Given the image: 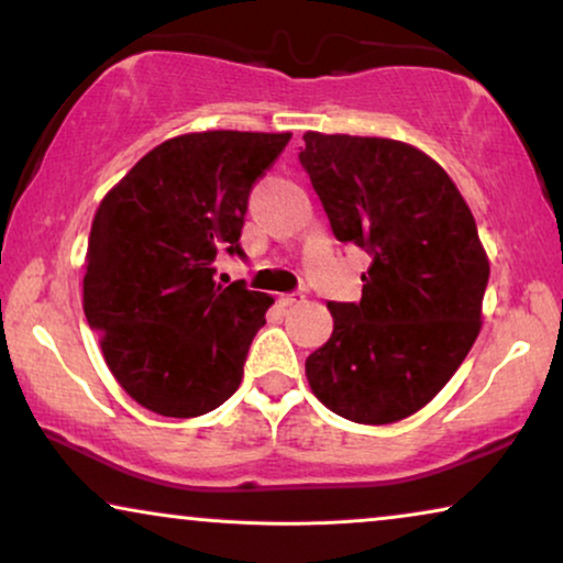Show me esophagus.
Instances as JSON below:
<instances>
[{"mask_svg":"<svg viewBox=\"0 0 563 563\" xmlns=\"http://www.w3.org/2000/svg\"><path fill=\"white\" fill-rule=\"evenodd\" d=\"M305 299V295H299V291H291V295H282L279 297V305L282 307H291V305H299Z\"/></svg>","mask_w":563,"mask_h":563,"instance_id":"34e87169","label":"esophagus"}]
</instances>
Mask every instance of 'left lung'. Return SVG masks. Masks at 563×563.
<instances>
[{
    "instance_id": "left-lung-1",
    "label": "left lung",
    "mask_w": 563,
    "mask_h": 563,
    "mask_svg": "<svg viewBox=\"0 0 563 563\" xmlns=\"http://www.w3.org/2000/svg\"><path fill=\"white\" fill-rule=\"evenodd\" d=\"M299 164L333 235L372 256L358 302H328L333 335L305 361L314 397L364 426L426 407L482 328L489 264L449 174L387 137L307 133Z\"/></svg>"
}]
</instances>
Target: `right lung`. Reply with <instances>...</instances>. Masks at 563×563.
<instances>
[{"label":"right lung","instance_id":"1","mask_svg":"<svg viewBox=\"0 0 563 563\" xmlns=\"http://www.w3.org/2000/svg\"><path fill=\"white\" fill-rule=\"evenodd\" d=\"M289 133L179 135L130 168L91 222L84 314L120 387L164 418L220 407L243 379L272 297L214 282L218 258H245L253 184Z\"/></svg>","mask_w":563,"mask_h":563}]
</instances>
